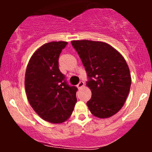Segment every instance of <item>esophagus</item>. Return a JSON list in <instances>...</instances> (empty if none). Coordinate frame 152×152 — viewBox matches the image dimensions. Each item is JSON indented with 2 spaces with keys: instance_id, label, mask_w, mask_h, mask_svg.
<instances>
[{
  "instance_id": "34e87169",
  "label": "esophagus",
  "mask_w": 152,
  "mask_h": 152,
  "mask_svg": "<svg viewBox=\"0 0 152 152\" xmlns=\"http://www.w3.org/2000/svg\"><path fill=\"white\" fill-rule=\"evenodd\" d=\"M83 85H84V82H83V81H80L79 83H78L77 88H78V89H79V88H81V87L83 86Z\"/></svg>"
}]
</instances>
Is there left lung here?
<instances>
[{"label": "left lung", "mask_w": 152, "mask_h": 152, "mask_svg": "<svg viewBox=\"0 0 152 152\" xmlns=\"http://www.w3.org/2000/svg\"><path fill=\"white\" fill-rule=\"evenodd\" d=\"M71 44L84 66L88 80L86 86L91 98L88 109L98 118H109L126 102L132 78L124 57L108 43L88 40L73 41Z\"/></svg>", "instance_id": "1"}]
</instances>
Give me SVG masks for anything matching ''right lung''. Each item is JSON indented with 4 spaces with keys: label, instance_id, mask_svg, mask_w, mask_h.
I'll return each mask as SVG.
<instances>
[{
    "label": "right lung",
    "instance_id": "right-lung-1",
    "mask_svg": "<svg viewBox=\"0 0 152 152\" xmlns=\"http://www.w3.org/2000/svg\"><path fill=\"white\" fill-rule=\"evenodd\" d=\"M67 43L43 45L33 54L26 71V92L31 106L40 117L53 124L70 117L77 102L78 88L68 84L58 69L59 56Z\"/></svg>",
    "mask_w": 152,
    "mask_h": 152
}]
</instances>
